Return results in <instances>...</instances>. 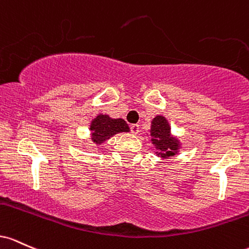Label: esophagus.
I'll return each instance as SVG.
<instances>
[{
	"mask_svg": "<svg viewBox=\"0 0 249 249\" xmlns=\"http://www.w3.org/2000/svg\"><path fill=\"white\" fill-rule=\"evenodd\" d=\"M130 132H132L134 135H136L140 132V125L139 124H132L130 125Z\"/></svg>",
	"mask_w": 249,
	"mask_h": 249,
	"instance_id": "34e87169",
	"label": "esophagus"
}]
</instances>
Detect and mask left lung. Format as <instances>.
<instances>
[{
    "label": "left lung",
    "instance_id": "obj_1",
    "mask_svg": "<svg viewBox=\"0 0 249 249\" xmlns=\"http://www.w3.org/2000/svg\"><path fill=\"white\" fill-rule=\"evenodd\" d=\"M150 141L158 152L155 154L161 159H172L178 154L181 143L178 138L170 133L168 120L162 115H156L150 125Z\"/></svg>",
    "mask_w": 249,
    "mask_h": 249
}]
</instances>
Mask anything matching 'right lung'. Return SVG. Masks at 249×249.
<instances>
[{
	"mask_svg": "<svg viewBox=\"0 0 249 249\" xmlns=\"http://www.w3.org/2000/svg\"><path fill=\"white\" fill-rule=\"evenodd\" d=\"M90 139L95 146H101L107 140L119 133H128L129 127L124 119H113L106 114H99L90 122Z\"/></svg>",
	"mask_w": 249,
	"mask_h": 249,
	"instance_id": "add662e5",
	"label": "right lung"
}]
</instances>
